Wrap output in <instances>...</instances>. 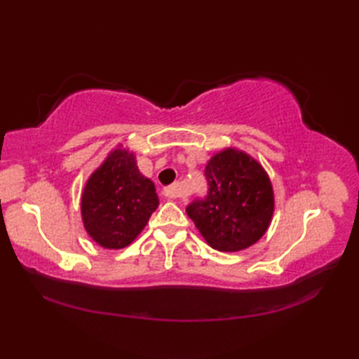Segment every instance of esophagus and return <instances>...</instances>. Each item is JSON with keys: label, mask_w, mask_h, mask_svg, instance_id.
Returning <instances> with one entry per match:
<instances>
[{"label": "esophagus", "mask_w": 359, "mask_h": 359, "mask_svg": "<svg viewBox=\"0 0 359 359\" xmlns=\"http://www.w3.org/2000/svg\"><path fill=\"white\" fill-rule=\"evenodd\" d=\"M163 194L170 199H179V197H182V185L177 182V184L166 187L163 188Z\"/></svg>", "instance_id": "obj_1"}]
</instances>
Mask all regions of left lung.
<instances>
[{
  "label": "left lung",
  "mask_w": 359,
  "mask_h": 359,
  "mask_svg": "<svg viewBox=\"0 0 359 359\" xmlns=\"http://www.w3.org/2000/svg\"><path fill=\"white\" fill-rule=\"evenodd\" d=\"M207 196L187 212L215 250L239 251L262 238L274 210L273 188L264 168L238 149H225L205 166Z\"/></svg>",
  "instance_id": "obj_1"
}]
</instances>
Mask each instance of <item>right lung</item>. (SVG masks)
<instances>
[{
    "instance_id": "obj_1",
    "label": "right lung",
    "mask_w": 359,
    "mask_h": 359,
    "mask_svg": "<svg viewBox=\"0 0 359 359\" xmlns=\"http://www.w3.org/2000/svg\"><path fill=\"white\" fill-rule=\"evenodd\" d=\"M157 205L154 184L140 174L134 156L116 149L85 187L83 224L98 245L125 248L140 234Z\"/></svg>"
}]
</instances>
